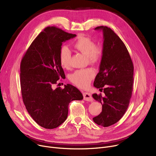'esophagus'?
Returning <instances> with one entry per match:
<instances>
[{
	"label": "esophagus",
	"instance_id": "obj_1",
	"mask_svg": "<svg viewBox=\"0 0 156 156\" xmlns=\"http://www.w3.org/2000/svg\"><path fill=\"white\" fill-rule=\"evenodd\" d=\"M83 99L86 101H89V102H92L93 101L92 97L91 95V94L88 92H83Z\"/></svg>",
	"mask_w": 156,
	"mask_h": 156
}]
</instances>
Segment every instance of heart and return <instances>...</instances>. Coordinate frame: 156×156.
I'll return each instance as SVG.
<instances>
[{"label":"heart","mask_w":156,"mask_h":156,"mask_svg":"<svg viewBox=\"0 0 156 156\" xmlns=\"http://www.w3.org/2000/svg\"><path fill=\"white\" fill-rule=\"evenodd\" d=\"M73 48L78 52L85 55L88 63L97 64L99 63L102 57V48L95 45L94 41L88 37L80 35L73 44ZM71 54L69 48L63 46L59 52V59L62 67H69ZM95 76V72L91 68L78 69L70 75L69 79L72 82L80 88L88 87L90 81Z\"/></svg>","instance_id":"b5f03b06"}]
</instances>
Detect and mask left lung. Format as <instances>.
<instances>
[{"instance_id":"obj_1","label":"left lung","mask_w":156,"mask_h":156,"mask_svg":"<svg viewBox=\"0 0 156 156\" xmlns=\"http://www.w3.org/2000/svg\"><path fill=\"white\" fill-rule=\"evenodd\" d=\"M95 30L102 31L104 42L99 72L94 86L103 90L105 95H92L102 106L101 114L93 120L98 125L108 127L117 122L128 109L133 91L134 68L125 44L115 33L104 26Z\"/></svg>"}]
</instances>
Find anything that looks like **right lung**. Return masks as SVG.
Masks as SVG:
<instances>
[{
  "instance_id": "right-lung-1",
  "label": "right lung",
  "mask_w": 156,
  "mask_h": 156,
  "mask_svg": "<svg viewBox=\"0 0 156 156\" xmlns=\"http://www.w3.org/2000/svg\"><path fill=\"white\" fill-rule=\"evenodd\" d=\"M76 36L48 27L34 40L21 60L23 101L31 118L43 128L58 127L68 117L69 102L83 98L79 90L70 84L63 89L52 87L65 76L59 59L62 42Z\"/></svg>"
}]
</instances>
